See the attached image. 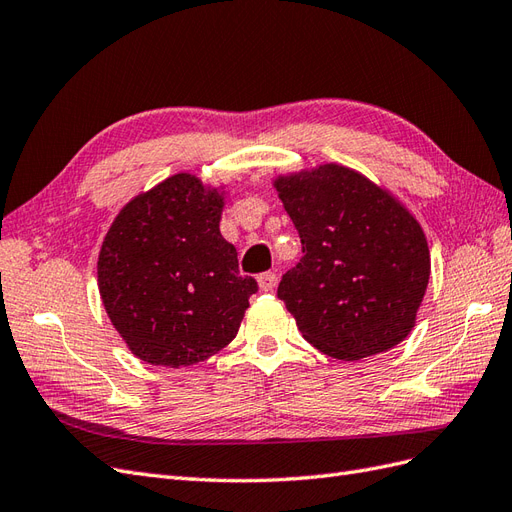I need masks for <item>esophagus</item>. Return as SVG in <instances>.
Wrapping results in <instances>:
<instances>
[{"label": "esophagus", "mask_w": 512, "mask_h": 512, "mask_svg": "<svg viewBox=\"0 0 512 512\" xmlns=\"http://www.w3.org/2000/svg\"><path fill=\"white\" fill-rule=\"evenodd\" d=\"M258 286H260V290L271 292V290L277 286V275H275L273 271L260 273V275H258Z\"/></svg>", "instance_id": "esophagus-1"}]
</instances>
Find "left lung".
I'll list each match as a JSON object with an SVG mask.
<instances>
[{"instance_id":"obj_1","label":"left lung","mask_w":512,"mask_h":512,"mask_svg":"<svg viewBox=\"0 0 512 512\" xmlns=\"http://www.w3.org/2000/svg\"><path fill=\"white\" fill-rule=\"evenodd\" d=\"M273 185L303 245L277 297L307 342L339 361L404 342L431 269L421 224L389 192L339 164Z\"/></svg>"}]
</instances>
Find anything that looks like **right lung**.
I'll return each mask as SVG.
<instances>
[{
  "mask_svg": "<svg viewBox=\"0 0 512 512\" xmlns=\"http://www.w3.org/2000/svg\"><path fill=\"white\" fill-rule=\"evenodd\" d=\"M224 196L179 173L119 211L98 258L100 297L132 354L188 367L235 339L254 277L220 232Z\"/></svg>",
  "mask_w": 512,
  "mask_h": 512,
  "instance_id": "right-lung-1",
  "label": "right lung"
}]
</instances>
